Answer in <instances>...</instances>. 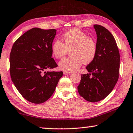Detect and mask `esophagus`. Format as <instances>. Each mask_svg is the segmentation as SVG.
Listing matches in <instances>:
<instances>
[{"label":"esophagus","instance_id":"34e87169","mask_svg":"<svg viewBox=\"0 0 133 133\" xmlns=\"http://www.w3.org/2000/svg\"><path fill=\"white\" fill-rule=\"evenodd\" d=\"M63 73H64V75H69V74H71V72H68V71H63Z\"/></svg>","mask_w":133,"mask_h":133}]
</instances>
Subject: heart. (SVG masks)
Wrapping results in <instances>:
<instances>
[{
	"mask_svg": "<svg viewBox=\"0 0 133 133\" xmlns=\"http://www.w3.org/2000/svg\"><path fill=\"white\" fill-rule=\"evenodd\" d=\"M64 43L57 39L51 45L52 54L56 58H63L70 50L71 57L60 61L61 70L72 72L76 71L82 63L89 64L95 58L97 45L95 41L77 28L71 29L63 35Z\"/></svg>",
	"mask_w": 133,
	"mask_h": 133,
	"instance_id": "1",
	"label": "heart"
}]
</instances>
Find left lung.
Listing matches in <instances>:
<instances>
[{
	"label": "left lung",
	"mask_w": 133,
	"mask_h": 133,
	"mask_svg": "<svg viewBox=\"0 0 133 133\" xmlns=\"http://www.w3.org/2000/svg\"><path fill=\"white\" fill-rule=\"evenodd\" d=\"M97 35L95 58L86 66L89 73L82 75L78 92L85 100L96 102L113 90L119 77L120 56L114 37L108 29L94 25Z\"/></svg>",
	"instance_id": "1"
}]
</instances>
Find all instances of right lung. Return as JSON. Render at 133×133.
<instances>
[{"mask_svg": "<svg viewBox=\"0 0 133 133\" xmlns=\"http://www.w3.org/2000/svg\"><path fill=\"white\" fill-rule=\"evenodd\" d=\"M56 29L34 28L18 38L10 54V73L19 92L29 102L42 104L53 94L62 71H45L57 64L51 45Z\"/></svg>", "mask_w": 133, "mask_h": 133, "instance_id": "right-lung-1", "label": "right lung"}]
</instances>
